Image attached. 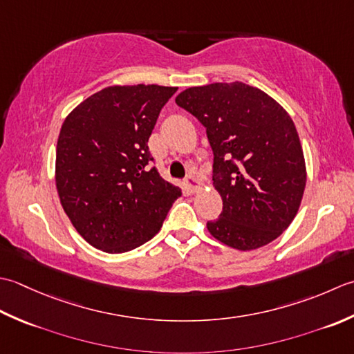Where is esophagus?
Returning a JSON list of instances; mask_svg holds the SVG:
<instances>
[{"label": "esophagus", "instance_id": "1", "mask_svg": "<svg viewBox=\"0 0 354 354\" xmlns=\"http://www.w3.org/2000/svg\"><path fill=\"white\" fill-rule=\"evenodd\" d=\"M183 186H185V189H187L189 192H197L201 187V183L198 182L197 178H194L192 176H187L183 180Z\"/></svg>", "mask_w": 354, "mask_h": 354}]
</instances>
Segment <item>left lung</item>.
<instances>
[{
	"mask_svg": "<svg viewBox=\"0 0 354 354\" xmlns=\"http://www.w3.org/2000/svg\"><path fill=\"white\" fill-rule=\"evenodd\" d=\"M176 104L206 127L214 151L220 218L207 221L215 240L254 250L284 232L297 217L307 169L292 118L275 99L243 82L191 86Z\"/></svg>",
	"mask_w": 354,
	"mask_h": 354,
	"instance_id": "8db88e82",
	"label": "left lung"
}]
</instances>
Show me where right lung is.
<instances>
[{"instance_id":"obj_1","label":"right lung","mask_w":354,"mask_h":354,"mask_svg":"<svg viewBox=\"0 0 354 354\" xmlns=\"http://www.w3.org/2000/svg\"><path fill=\"white\" fill-rule=\"evenodd\" d=\"M177 86L111 85L82 100L61 127L55 182L86 243L122 254L160 230L178 186L149 167L148 139Z\"/></svg>"}]
</instances>
